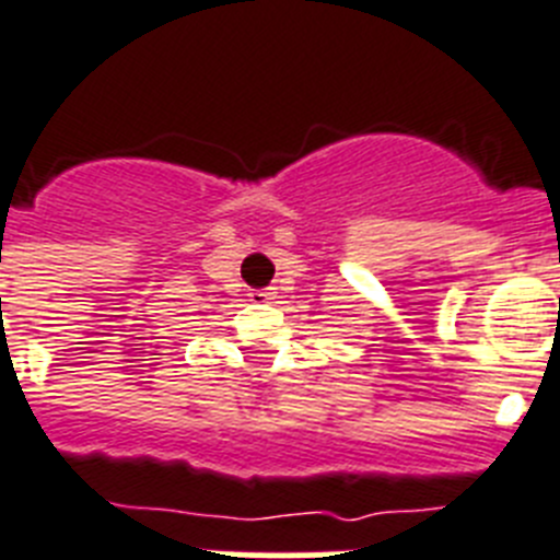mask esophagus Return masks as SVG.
Returning a JSON list of instances; mask_svg holds the SVG:
<instances>
[{
	"label": "esophagus",
	"instance_id": "1",
	"mask_svg": "<svg viewBox=\"0 0 560 560\" xmlns=\"http://www.w3.org/2000/svg\"><path fill=\"white\" fill-rule=\"evenodd\" d=\"M276 299V293L267 287V290H253L250 293V301H256V304H270V301Z\"/></svg>",
	"mask_w": 560,
	"mask_h": 560
}]
</instances>
